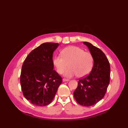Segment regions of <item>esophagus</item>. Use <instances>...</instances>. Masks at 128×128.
<instances>
[{
    "label": "esophagus",
    "mask_w": 128,
    "mask_h": 128,
    "mask_svg": "<svg viewBox=\"0 0 128 128\" xmlns=\"http://www.w3.org/2000/svg\"><path fill=\"white\" fill-rule=\"evenodd\" d=\"M69 81V79H66V78H63L62 79V81L63 82H66V81Z\"/></svg>",
    "instance_id": "obj_1"
}]
</instances>
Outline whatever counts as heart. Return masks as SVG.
<instances>
[{
	"label": "heart",
	"mask_w": 128,
	"mask_h": 128,
	"mask_svg": "<svg viewBox=\"0 0 128 128\" xmlns=\"http://www.w3.org/2000/svg\"><path fill=\"white\" fill-rule=\"evenodd\" d=\"M53 63L57 72L62 74L66 69L64 76L72 78L75 75L84 77L90 72L94 64V59L91 53L76 46H69L61 51V56H56L53 60Z\"/></svg>",
	"instance_id": "b5f03b06"
}]
</instances>
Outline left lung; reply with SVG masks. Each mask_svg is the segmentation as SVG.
<instances>
[{"label":"left lung","mask_w":128,"mask_h":128,"mask_svg":"<svg viewBox=\"0 0 128 128\" xmlns=\"http://www.w3.org/2000/svg\"><path fill=\"white\" fill-rule=\"evenodd\" d=\"M93 57L94 66L88 75L81 78L74 92L76 102L89 107L98 102L104 96L110 81V65L104 53L92 45L84 42Z\"/></svg>","instance_id":"8db88e82"}]
</instances>
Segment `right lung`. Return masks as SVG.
<instances>
[{
  "label": "right lung",
  "instance_id": "right-lung-1",
  "mask_svg": "<svg viewBox=\"0 0 128 128\" xmlns=\"http://www.w3.org/2000/svg\"><path fill=\"white\" fill-rule=\"evenodd\" d=\"M59 44L44 43L31 51L22 66L20 83L24 97L32 104L51 103L62 78L53 70V54Z\"/></svg>",
  "mask_w": 128,
  "mask_h": 128
}]
</instances>
